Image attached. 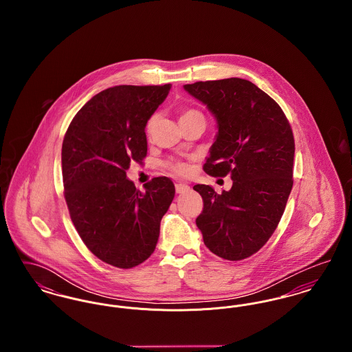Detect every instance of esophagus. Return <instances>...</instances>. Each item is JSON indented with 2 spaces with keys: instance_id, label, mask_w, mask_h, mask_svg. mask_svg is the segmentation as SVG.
I'll list each match as a JSON object with an SVG mask.
<instances>
[{
  "instance_id": "34e87169",
  "label": "esophagus",
  "mask_w": 352,
  "mask_h": 352,
  "mask_svg": "<svg viewBox=\"0 0 352 352\" xmlns=\"http://www.w3.org/2000/svg\"><path fill=\"white\" fill-rule=\"evenodd\" d=\"M190 190V186L186 184H175V191H177V194H184V192H187Z\"/></svg>"
}]
</instances>
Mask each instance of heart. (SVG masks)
<instances>
[{"mask_svg":"<svg viewBox=\"0 0 352 352\" xmlns=\"http://www.w3.org/2000/svg\"><path fill=\"white\" fill-rule=\"evenodd\" d=\"M190 118H203V116H201V113L199 111H195V109H186V111H184V112L181 113L179 121ZM154 121H155V116H153V118L148 120V124H146V131H148V133H151V129H153V126H154ZM166 166H168L170 171H173V173L177 174V175H186V174L188 173V165H187L186 162H182V161H171V162H168Z\"/></svg>","mask_w":352,"mask_h":352,"instance_id":"heart-1","label":"heart"}]
</instances>
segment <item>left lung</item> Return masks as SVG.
Returning <instances> with one entry per match:
<instances>
[{"mask_svg":"<svg viewBox=\"0 0 352 352\" xmlns=\"http://www.w3.org/2000/svg\"><path fill=\"white\" fill-rule=\"evenodd\" d=\"M184 88L217 120L204 171L232 179L231 190L221 194L208 184L194 186L204 203L197 226L219 257L247 258L268 241L284 214L293 187L292 128L280 105L250 80L230 78Z\"/></svg>","mask_w":352,"mask_h":352,"instance_id":"obj_1","label":"left lung"}]
</instances>
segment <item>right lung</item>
<instances>
[{
    "mask_svg": "<svg viewBox=\"0 0 352 352\" xmlns=\"http://www.w3.org/2000/svg\"><path fill=\"white\" fill-rule=\"evenodd\" d=\"M171 85H116L101 91L76 113L62 146L65 198L87 248L101 261L133 268L151 257L161 219L174 199L170 178L145 191L126 178L132 161L148 151L145 126Z\"/></svg>",
    "mask_w": 352,
    "mask_h": 352,
    "instance_id": "add662e5",
    "label": "right lung"
}]
</instances>
